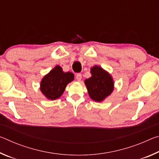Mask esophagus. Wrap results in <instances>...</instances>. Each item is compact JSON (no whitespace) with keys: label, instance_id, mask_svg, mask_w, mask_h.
<instances>
[{"label":"esophagus","instance_id":"esophagus-1","mask_svg":"<svg viewBox=\"0 0 159 159\" xmlns=\"http://www.w3.org/2000/svg\"><path fill=\"white\" fill-rule=\"evenodd\" d=\"M76 79L78 80V81H80L82 79V75L80 74H77L76 76Z\"/></svg>","mask_w":159,"mask_h":159}]
</instances>
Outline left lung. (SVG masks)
<instances>
[{
	"label": "left lung",
	"mask_w": 159,
	"mask_h": 159,
	"mask_svg": "<svg viewBox=\"0 0 159 159\" xmlns=\"http://www.w3.org/2000/svg\"><path fill=\"white\" fill-rule=\"evenodd\" d=\"M90 73L91 77L85 80L88 95L93 100L101 102L112 93L114 81L111 75L99 66H93Z\"/></svg>",
	"instance_id": "8db88e82"
}]
</instances>
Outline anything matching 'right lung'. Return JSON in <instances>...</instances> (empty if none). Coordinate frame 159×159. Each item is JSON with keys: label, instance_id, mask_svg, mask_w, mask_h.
<instances>
[{"label": "right lung", "instance_id": "right-lung-1", "mask_svg": "<svg viewBox=\"0 0 159 159\" xmlns=\"http://www.w3.org/2000/svg\"><path fill=\"white\" fill-rule=\"evenodd\" d=\"M74 79L73 73L64 72L62 68L57 65L43 78L40 89L47 99L55 100L62 95L66 85Z\"/></svg>", "mask_w": 159, "mask_h": 159}]
</instances>
